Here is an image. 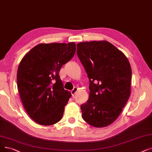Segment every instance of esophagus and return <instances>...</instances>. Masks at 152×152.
Instances as JSON below:
<instances>
[{
  "instance_id": "34e87169",
  "label": "esophagus",
  "mask_w": 152,
  "mask_h": 152,
  "mask_svg": "<svg viewBox=\"0 0 152 152\" xmlns=\"http://www.w3.org/2000/svg\"><path fill=\"white\" fill-rule=\"evenodd\" d=\"M77 91V88H76V87H75L74 88V89H72L71 91V95L73 96L75 94H76V92Z\"/></svg>"
}]
</instances>
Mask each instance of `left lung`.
<instances>
[{
  "mask_svg": "<svg viewBox=\"0 0 152 152\" xmlns=\"http://www.w3.org/2000/svg\"><path fill=\"white\" fill-rule=\"evenodd\" d=\"M77 55L89 80V99L81 105L83 118L93 127H107L129 99L130 63L121 51L104 40L79 43Z\"/></svg>",
  "mask_w": 152,
  "mask_h": 152,
  "instance_id": "1",
  "label": "left lung"
}]
</instances>
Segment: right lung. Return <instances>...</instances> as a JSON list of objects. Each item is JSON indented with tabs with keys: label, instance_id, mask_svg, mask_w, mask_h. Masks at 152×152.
Instances as JSON below:
<instances>
[{
	"label": "right lung",
	"instance_id": "obj_1",
	"mask_svg": "<svg viewBox=\"0 0 152 152\" xmlns=\"http://www.w3.org/2000/svg\"><path fill=\"white\" fill-rule=\"evenodd\" d=\"M76 44L40 43L30 50L19 64L17 87L23 107L39 125L60 121L71 96L59 76L62 66L73 57Z\"/></svg>",
	"mask_w": 152,
	"mask_h": 152
}]
</instances>
